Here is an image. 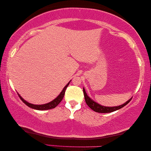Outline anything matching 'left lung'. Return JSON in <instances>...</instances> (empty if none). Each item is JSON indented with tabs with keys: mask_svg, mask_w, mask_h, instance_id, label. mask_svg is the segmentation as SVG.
<instances>
[{
	"mask_svg": "<svg viewBox=\"0 0 151 151\" xmlns=\"http://www.w3.org/2000/svg\"><path fill=\"white\" fill-rule=\"evenodd\" d=\"M83 92H84V99H85V102L86 103V104L88 105V106L90 107L91 109H92L93 111H96V112L98 113H111L113 112V111H115L117 110H119L122 108H123L124 106H126L128 103H129L130 101L131 100V99H129L127 102H126L125 103H124L123 104L119 105V106H102L98 103H97L96 102H95L92 100L90 97H88L86 94V91L84 89V88H83Z\"/></svg>",
	"mask_w": 151,
	"mask_h": 151,
	"instance_id": "left-lung-1",
	"label": "left lung"
}]
</instances>
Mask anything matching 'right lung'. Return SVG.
Returning <instances> with one entry per match:
<instances>
[{
	"mask_svg": "<svg viewBox=\"0 0 151 151\" xmlns=\"http://www.w3.org/2000/svg\"><path fill=\"white\" fill-rule=\"evenodd\" d=\"M70 82H71V80H70L69 82H68V84L66 85L65 87L63 90H62V91L60 92V93L58 96L56 98H55L54 100L51 101L49 103H47V104H31V103L28 102L27 101L24 100L23 98H22L21 96H20V94L18 93V96L20 97V98L21 99V100L23 102L24 104H25L27 106H28L29 107H30V108L32 109H36V110H39V111H45V110H49V109H54L55 106H57L59 104V103L61 102L62 100H63V98H64V96H65V91H66V88L69 85Z\"/></svg>",
	"mask_w": 151,
	"mask_h": 151,
	"instance_id": "1",
	"label": "right lung"
}]
</instances>
